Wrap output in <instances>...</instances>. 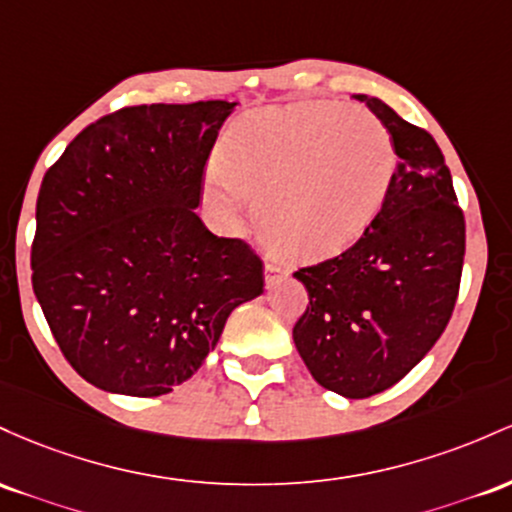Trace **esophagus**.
<instances>
[{
  "label": "esophagus",
  "instance_id": "esophagus-1",
  "mask_svg": "<svg viewBox=\"0 0 512 512\" xmlns=\"http://www.w3.org/2000/svg\"><path fill=\"white\" fill-rule=\"evenodd\" d=\"M263 273H266V287H273L278 280L287 278V271L283 266H278V263H266Z\"/></svg>",
  "mask_w": 512,
  "mask_h": 512
}]
</instances>
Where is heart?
I'll return each mask as SVG.
<instances>
[{
	"label": "heart",
	"instance_id": "obj_1",
	"mask_svg": "<svg viewBox=\"0 0 512 512\" xmlns=\"http://www.w3.org/2000/svg\"><path fill=\"white\" fill-rule=\"evenodd\" d=\"M394 169L387 128L360 108H263L229 132L222 162L208 169V193L225 215L246 195L263 205V229L280 249L324 258L375 222Z\"/></svg>",
	"mask_w": 512,
	"mask_h": 512
}]
</instances>
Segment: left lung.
<instances>
[{"instance_id":"left-lung-1","label":"left lung","mask_w":512,"mask_h":512,"mask_svg":"<svg viewBox=\"0 0 512 512\" xmlns=\"http://www.w3.org/2000/svg\"><path fill=\"white\" fill-rule=\"evenodd\" d=\"M353 99L392 135L394 181L348 251L295 273L309 307L292 338L321 387L365 399L409 375L445 331L462 278L464 215L438 142L382 99Z\"/></svg>"}]
</instances>
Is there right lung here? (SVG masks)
I'll list each match as a JSON object with an SVG mask.
<instances>
[{
  "label": "right lung",
  "mask_w": 512,
  "mask_h": 512,
  "mask_svg": "<svg viewBox=\"0 0 512 512\" xmlns=\"http://www.w3.org/2000/svg\"><path fill=\"white\" fill-rule=\"evenodd\" d=\"M234 108H123L79 132L40 183L33 292L65 358L103 392L169 394L263 292L261 258L195 215Z\"/></svg>",
  "instance_id": "add662e5"
}]
</instances>
